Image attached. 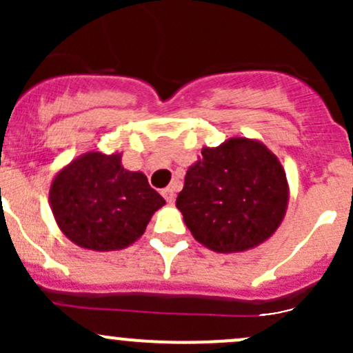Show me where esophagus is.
Here are the masks:
<instances>
[{
  "instance_id": "34e87169",
  "label": "esophagus",
  "mask_w": 353,
  "mask_h": 353,
  "mask_svg": "<svg viewBox=\"0 0 353 353\" xmlns=\"http://www.w3.org/2000/svg\"><path fill=\"white\" fill-rule=\"evenodd\" d=\"M162 196L165 198V201L169 203V205H172L174 198H176V190H174V186H169L165 188V190H162Z\"/></svg>"
}]
</instances>
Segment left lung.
<instances>
[{"label":"left lung","mask_w":353,"mask_h":353,"mask_svg":"<svg viewBox=\"0 0 353 353\" xmlns=\"http://www.w3.org/2000/svg\"><path fill=\"white\" fill-rule=\"evenodd\" d=\"M288 183L279 157L261 141L232 137L203 147L176 206L194 239L215 252H243L276 232Z\"/></svg>","instance_id":"8db88e82"}]
</instances>
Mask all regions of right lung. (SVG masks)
I'll return each instance as SVG.
<instances>
[{
  "instance_id": "obj_1",
  "label": "right lung",
  "mask_w": 353,
  "mask_h": 353,
  "mask_svg": "<svg viewBox=\"0 0 353 353\" xmlns=\"http://www.w3.org/2000/svg\"><path fill=\"white\" fill-rule=\"evenodd\" d=\"M123 154L87 152L63 167L49 188L59 230L90 251H119L143 236L165 199L143 172L126 170Z\"/></svg>"
}]
</instances>
